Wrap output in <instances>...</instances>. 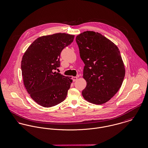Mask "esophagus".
I'll use <instances>...</instances> for the list:
<instances>
[{
	"label": "esophagus",
	"mask_w": 148,
	"mask_h": 148,
	"mask_svg": "<svg viewBox=\"0 0 148 148\" xmlns=\"http://www.w3.org/2000/svg\"><path fill=\"white\" fill-rule=\"evenodd\" d=\"M72 79H73L74 82H75L78 79V77H73Z\"/></svg>",
	"instance_id": "34e87169"
}]
</instances>
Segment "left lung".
Returning a JSON list of instances; mask_svg holds the SVG:
<instances>
[{"label":"left lung","instance_id":"8db88e82","mask_svg":"<svg viewBox=\"0 0 148 148\" xmlns=\"http://www.w3.org/2000/svg\"><path fill=\"white\" fill-rule=\"evenodd\" d=\"M76 42L85 64L83 78L87 86L82 92L83 97L94 104L108 102L119 90L125 76L118 48L102 34L92 31L77 35Z\"/></svg>","mask_w":148,"mask_h":148}]
</instances>
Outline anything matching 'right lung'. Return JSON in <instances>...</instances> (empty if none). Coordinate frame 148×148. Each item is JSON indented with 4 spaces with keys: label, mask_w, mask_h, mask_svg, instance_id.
Masks as SVG:
<instances>
[{
    "label": "right lung",
    "mask_w": 148,
    "mask_h": 148,
    "mask_svg": "<svg viewBox=\"0 0 148 148\" xmlns=\"http://www.w3.org/2000/svg\"><path fill=\"white\" fill-rule=\"evenodd\" d=\"M74 38V35L66 33L40 36L23 55L21 70L25 87L34 101L43 107L55 106L66 97L71 77L54 71L60 65L61 51Z\"/></svg>",
    "instance_id": "add662e5"
}]
</instances>
